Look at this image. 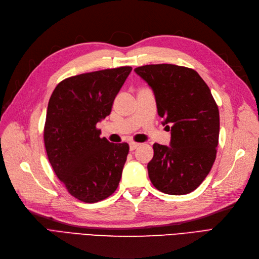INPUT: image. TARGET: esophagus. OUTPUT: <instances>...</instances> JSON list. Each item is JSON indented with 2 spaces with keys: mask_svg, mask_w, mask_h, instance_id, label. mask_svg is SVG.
<instances>
[{
  "mask_svg": "<svg viewBox=\"0 0 259 259\" xmlns=\"http://www.w3.org/2000/svg\"><path fill=\"white\" fill-rule=\"evenodd\" d=\"M139 147V144H137V143H131L130 144V150L131 151H134L135 149H137Z\"/></svg>",
  "mask_w": 259,
  "mask_h": 259,
  "instance_id": "34e87169",
  "label": "esophagus"
}]
</instances>
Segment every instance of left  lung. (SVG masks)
Instances as JSON below:
<instances>
[{"label": "left lung", "instance_id": "1", "mask_svg": "<svg viewBox=\"0 0 259 259\" xmlns=\"http://www.w3.org/2000/svg\"><path fill=\"white\" fill-rule=\"evenodd\" d=\"M134 71L151 88L169 146L153 145L148 174L156 189L173 195L190 193L208 175L216 159L219 111L210 90L193 69L147 65Z\"/></svg>", "mask_w": 259, "mask_h": 259}]
</instances>
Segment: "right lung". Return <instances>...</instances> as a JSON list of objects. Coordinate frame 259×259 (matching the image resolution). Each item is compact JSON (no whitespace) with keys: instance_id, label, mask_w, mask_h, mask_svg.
<instances>
[{"instance_id":"add662e5","label":"right lung","mask_w":259,"mask_h":259,"mask_svg":"<svg viewBox=\"0 0 259 259\" xmlns=\"http://www.w3.org/2000/svg\"><path fill=\"white\" fill-rule=\"evenodd\" d=\"M132 67L83 73L61 81L49 101L44 144L51 165L69 193L85 203L111 195L130 147L112 144L96 125L110 114Z\"/></svg>"}]
</instances>
